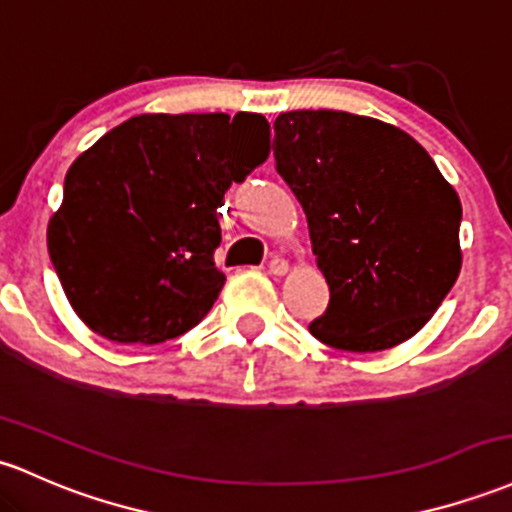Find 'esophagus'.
Instances as JSON below:
<instances>
[{
	"label": "esophagus",
	"mask_w": 512,
	"mask_h": 512,
	"mask_svg": "<svg viewBox=\"0 0 512 512\" xmlns=\"http://www.w3.org/2000/svg\"><path fill=\"white\" fill-rule=\"evenodd\" d=\"M267 272L269 274H286L289 272V262L286 260H282V257H272V260H269V265H267Z\"/></svg>",
	"instance_id": "34e87169"
}]
</instances>
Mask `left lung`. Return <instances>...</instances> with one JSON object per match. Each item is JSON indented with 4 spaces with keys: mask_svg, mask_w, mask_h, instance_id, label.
Returning a JSON list of instances; mask_svg holds the SVG:
<instances>
[{
    "mask_svg": "<svg viewBox=\"0 0 512 512\" xmlns=\"http://www.w3.org/2000/svg\"><path fill=\"white\" fill-rule=\"evenodd\" d=\"M272 148L330 286L313 338L347 352L413 338L462 269V204L432 157L401 128L328 109L279 114Z\"/></svg>",
    "mask_w": 512,
    "mask_h": 512,
    "instance_id": "left-lung-1",
    "label": "left lung"
}]
</instances>
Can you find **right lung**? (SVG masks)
Here are the masks:
<instances>
[{
	"mask_svg": "<svg viewBox=\"0 0 512 512\" xmlns=\"http://www.w3.org/2000/svg\"><path fill=\"white\" fill-rule=\"evenodd\" d=\"M269 157L262 114H143L101 136L65 174L48 252L94 333L157 345L192 330L226 274L216 209Z\"/></svg>",
	"mask_w": 512,
	"mask_h": 512,
	"instance_id": "right-lung-1",
	"label": "right lung"
}]
</instances>
